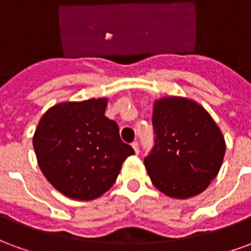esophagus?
I'll return each mask as SVG.
<instances>
[{
    "label": "esophagus",
    "instance_id": "obj_1",
    "mask_svg": "<svg viewBox=\"0 0 251 251\" xmlns=\"http://www.w3.org/2000/svg\"><path fill=\"white\" fill-rule=\"evenodd\" d=\"M131 148L134 149V152L136 153L140 152V145H138V142H133V144H131Z\"/></svg>",
    "mask_w": 251,
    "mask_h": 251
}]
</instances>
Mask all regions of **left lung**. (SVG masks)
Instances as JSON below:
<instances>
[{
	"instance_id": "obj_1",
	"label": "left lung",
	"mask_w": 251,
	"mask_h": 251,
	"mask_svg": "<svg viewBox=\"0 0 251 251\" xmlns=\"http://www.w3.org/2000/svg\"><path fill=\"white\" fill-rule=\"evenodd\" d=\"M156 145L144 164L153 185L174 199L201 194L221 171L226 141L210 113L185 97L153 103Z\"/></svg>"
}]
</instances>
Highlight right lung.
Returning a JSON list of instances; mask_svg holds the SVG:
<instances>
[{
  "mask_svg": "<svg viewBox=\"0 0 251 251\" xmlns=\"http://www.w3.org/2000/svg\"><path fill=\"white\" fill-rule=\"evenodd\" d=\"M107 98L53 104L33 134L37 164L46 179L67 198L93 200L107 192L122 163L134 154L121 141L118 125L104 111Z\"/></svg>",
  "mask_w": 251,
  "mask_h": 251,
  "instance_id": "1",
  "label": "right lung"
}]
</instances>
